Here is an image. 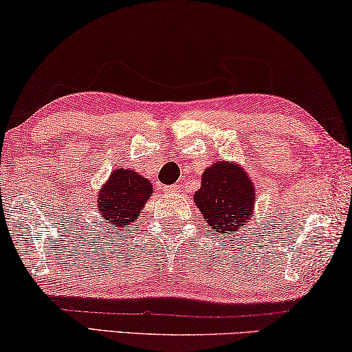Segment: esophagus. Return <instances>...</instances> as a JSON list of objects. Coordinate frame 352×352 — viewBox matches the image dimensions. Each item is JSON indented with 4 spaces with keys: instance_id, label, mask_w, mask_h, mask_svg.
<instances>
[{
    "instance_id": "esophagus-1",
    "label": "esophagus",
    "mask_w": 352,
    "mask_h": 352,
    "mask_svg": "<svg viewBox=\"0 0 352 352\" xmlns=\"http://www.w3.org/2000/svg\"><path fill=\"white\" fill-rule=\"evenodd\" d=\"M165 190H166V193H170V195L179 193L181 192V187L179 186H168V187H165Z\"/></svg>"
}]
</instances>
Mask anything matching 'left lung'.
I'll return each mask as SVG.
<instances>
[{
  "label": "left lung",
  "instance_id": "8db88e82",
  "mask_svg": "<svg viewBox=\"0 0 352 352\" xmlns=\"http://www.w3.org/2000/svg\"><path fill=\"white\" fill-rule=\"evenodd\" d=\"M250 175L239 164L217 160L201 175V187L193 201L209 228L232 234L248 225L255 212L256 193Z\"/></svg>",
  "mask_w": 352,
  "mask_h": 352
}]
</instances>
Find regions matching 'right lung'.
Returning a JSON list of instances; mask_svg holds the SVG:
<instances>
[{"label":"right lung","instance_id":"obj_1","mask_svg":"<svg viewBox=\"0 0 352 352\" xmlns=\"http://www.w3.org/2000/svg\"><path fill=\"white\" fill-rule=\"evenodd\" d=\"M153 184L135 170H113L97 193V209L111 230L124 228L140 217L153 195Z\"/></svg>","mask_w":352,"mask_h":352}]
</instances>
